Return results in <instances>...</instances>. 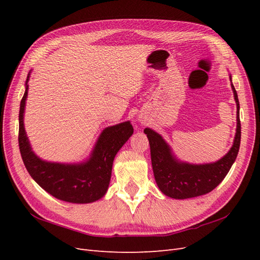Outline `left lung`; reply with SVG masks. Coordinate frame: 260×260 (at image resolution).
<instances>
[{
	"label": "left lung",
	"instance_id": "8db88e82",
	"mask_svg": "<svg viewBox=\"0 0 260 260\" xmlns=\"http://www.w3.org/2000/svg\"><path fill=\"white\" fill-rule=\"evenodd\" d=\"M230 81L237 103V133L230 151L218 161L201 165L180 161L160 135L149 128L144 129L151 147V159L156 183L159 190L169 198L185 200L211 192L222 182L237 159L241 143L240 103L231 76Z\"/></svg>",
	"mask_w": 260,
	"mask_h": 260
}]
</instances>
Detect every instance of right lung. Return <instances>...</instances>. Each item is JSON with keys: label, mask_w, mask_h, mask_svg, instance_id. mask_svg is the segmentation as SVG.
Instances as JSON below:
<instances>
[{"label": "right lung", "mask_w": 260, "mask_h": 260, "mask_svg": "<svg viewBox=\"0 0 260 260\" xmlns=\"http://www.w3.org/2000/svg\"><path fill=\"white\" fill-rule=\"evenodd\" d=\"M20 102L18 143L23 164L36 182L43 190L60 201L75 204L95 202L105 195L112 176L116 154L132 136L133 127L124 121L107 127L101 133L90 158L80 164L45 161L38 157L30 146L23 125L28 81Z\"/></svg>", "instance_id": "add662e5"}]
</instances>
